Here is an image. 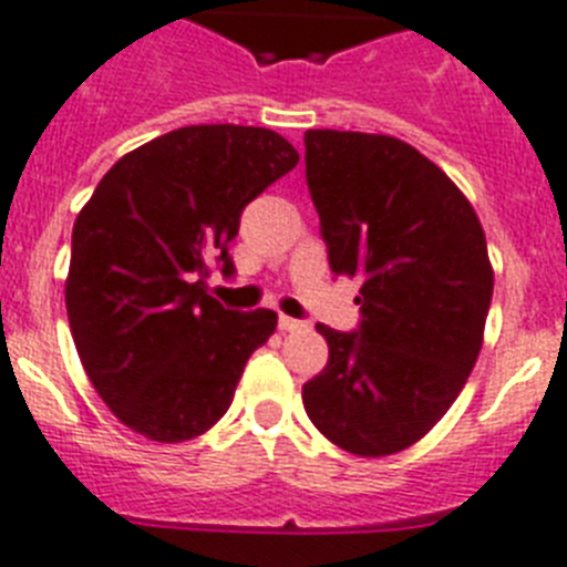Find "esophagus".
Listing matches in <instances>:
<instances>
[{
    "label": "esophagus",
    "mask_w": 567,
    "mask_h": 567,
    "mask_svg": "<svg viewBox=\"0 0 567 567\" xmlns=\"http://www.w3.org/2000/svg\"><path fill=\"white\" fill-rule=\"evenodd\" d=\"M278 328H280V330H301V328H305V321L292 319V316H280V319H278Z\"/></svg>",
    "instance_id": "obj_1"
}]
</instances>
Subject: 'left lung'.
I'll list each match as a JSON object with an SVG mask.
<instances>
[{"label":"left lung","mask_w":567,"mask_h":567,"mask_svg":"<svg viewBox=\"0 0 567 567\" xmlns=\"http://www.w3.org/2000/svg\"><path fill=\"white\" fill-rule=\"evenodd\" d=\"M307 187L333 275L360 278V328L328 339L301 389L319 433L357 456L415 445L463 392L492 305L486 234L468 198L410 143L307 131Z\"/></svg>","instance_id":"8db88e82"}]
</instances>
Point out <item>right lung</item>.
Returning <instances> with one entry per match:
<instances>
[{"instance_id": "obj_1", "label": "right lung", "mask_w": 567, "mask_h": 567, "mask_svg": "<svg viewBox=\"0 0 567 567\" xmlns=\"http://www.w3.org/2000/svg\"><path fill=\"white\" fill-rule=\"evenodd\" d=\"M269 128L187 125L113 163L72 228L66 316L81 365L116 419L152 442H187L234 401L278 312L207 296L248 202L296 169Z\"/></svg>"}]
</instances>
